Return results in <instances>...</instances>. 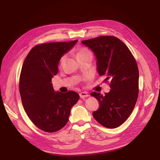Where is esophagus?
<instances>
[{
	"label": "esophagus",
	"instance_id": "obj_1",
	"mask_svg": "<svg viewBox=\"0 0 160 160\" xmlns=\"http://www.w3.org/2000/svg\"><path fill=\"white\" fill-rule=\"evenodd\" d=\"M79 96L81 99H83L85 98H87V97H89V95H88V93L87 92H81L79 93Z\"/></svg>",
	"mask_w": 160,
	"mask_h": 160
}]
</instances>
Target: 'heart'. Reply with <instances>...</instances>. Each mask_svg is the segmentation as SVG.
I'll list each match as a JSON object with an SVG mask.
<instances>
[{
    "mask_svg": "<svg viewBox=\"0 0 160 160\" xmlns=\"http://www.w3.org/2000/svg\"><path fill=\"white\" fill-rule=\"evenodd\" d=\"M88 52H90L89 51H88L87 49H85V48H81V49H79L78 50V51H77V56H80V55H84V54H86V53H88ZM65 59V56L62 57L61 59V62H62V61H64Z\"/></svg>",
    "mask_w": 160,
    "mask_h": 160,
    "instance_id": "1",
    "label": "heart"
}]
</instances>
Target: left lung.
<instances>
[{"mask_svg":"<svg viewBox=\"0 0 160 160\" xmlns=\"http://www.w3.org/2000/svg\"><path fill=\"white\" fill-rule=\"evenodd\" d=\"M93 52L97 71L110 81L111 90L105 95L91 93L99 102L93 118L103 126L115 128L123 123L133 111L139 93V70L128 47L118 38L101 36L81 41Z\"/></svg>","mask_w":160,"mask_h":160,"instance_id":"obj_1","label":"left lung"}]
</instances>
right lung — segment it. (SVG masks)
<instances>
[{"mask_svg":"<svg viewBox=\"0 0 160 160\" xmlns=\"http://www.w3.org/2000/svg\"><path fill=\"white\" fill-rule=\"evenodd\" d=\"M77 41L38 45L28 52L22 64L19 91L23 108L32 122L44 132H55L63 128L71 108L79 99L75 91H55L51 83L61 58Z\"/></svg>","mask_w":160,"mask_h":160,"instance_id":"1","label":"right lung"}]
</instances>
